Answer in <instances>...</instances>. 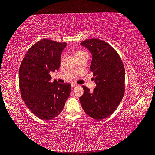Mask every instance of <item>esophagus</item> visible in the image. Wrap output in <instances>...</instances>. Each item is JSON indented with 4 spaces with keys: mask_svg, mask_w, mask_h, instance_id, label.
Here are the masks:
<instances>
[{
    "mask_svg": "<svg viewBox=\"0 0 155 155\" xmlns=\"http://www.w3.org/2000/svg\"><path fill=\"white\" fill-rule=\"evenodd\" d=\"M77 84H74V83H73V84H71V87H76V86H77Z\"/></svg>",
    "mask_w": 155,
    "mask_h": 155,
    "instance_id": "1",
    "label": "esophagus"
}]
</instances>
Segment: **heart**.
Instances as JSON below:
<instances>
[{
	"label": "heart",
	"instance_id": "1",
	"mask_svg": "<svg viewBox=\"0 0 155 155\" xmlns=\"http://www.w3.org/2000/svg\"><path fill=\"white\" fill-rule=\"evenodd\" d=\"M86 53L85 51H83V50H75V51H74V55L77 56V55H81V54H85Z\"/></svg>",
	"mask_w": 155,
	"mask_h": 155
}]
</instances>
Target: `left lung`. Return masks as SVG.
Masks as SVG:
<instances>
[{"label": "left lung", "mask_w": 155, "mask_h": 155, "mask_svg": "<svg viewBox=\"0 0 155 155\" xmlns=\"http://www.w3.org/2000/svg\"><path fill=\"white\" fill-rule=\"evenodd\" d=\"M93 54L90 71L96 87L90 91L82 85L84 94L80 97L83 110L96 120L105 119L116 110L125 90V70L116 50L103 40L92 38L81 43Z\"/></svg>", "instance_id": "8db88e82"}]
</instances>
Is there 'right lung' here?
Segmentation results:
<instances>
[{"label": "right lung", "instance_id": "add662e5", "mask_svg": "<svg viewBox=\"0 0 155 155\" xmlns=\"http://www.w3.org/2000/svg\"><path fill=\"white\" fill-rule=\"evenodd\" d=\"M66 43L44 39L28 49L19 69L21 96L32 113L48 121L62 111L71 89L70 84L51 82V71L58 70Z\"/></svg>", "mask_w": 155, "mask_h": 155}]
</instances>
